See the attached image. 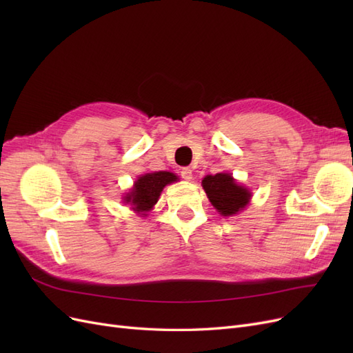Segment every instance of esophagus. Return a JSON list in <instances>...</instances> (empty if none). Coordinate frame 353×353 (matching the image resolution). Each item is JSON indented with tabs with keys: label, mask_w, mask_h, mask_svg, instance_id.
Masks as SVG:
<instances>
[{
	"label": "esophagus",
	"mask_w": 353,
	"mask_h": 353,
	"mask_svg": "<svg viewBox=\"0 0 353 353\" xmlns=\"http://www.w3.org/2000/svg\"><path fill=\"white\" fill-rule=\"evenodd\" d=\"M181 176H183L185 181H191L193 179V170H191L190 168H183L181 169Z\"/></svg>",
	"instance_id": "esophagus-1"
}]
</instances>
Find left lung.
Listing matches in <instances>:
<instances>
[{"mask_svg":"<svg viewBox=\"0 0 353 353\" xmlns=\"http://www.w3.org/2000/svg\"><path fill=\"white\" fill-rule=\"evenodd\" d=\"M201 185L208 199L222 216H232L249 205L250 190L237 184L231 174H216L203 178Z\"/></svg>","mask_w":353,"mask_h":353,"instance_id":"8db88e82","label":"left lung"}]
</instances>
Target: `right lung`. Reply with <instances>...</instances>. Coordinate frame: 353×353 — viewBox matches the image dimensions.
Returning a JSON list of instances; mask_svg holds the SVG:
<instances>
[{"label": "right lung", "instance_id": "right-lung-1", "mask_svg": "<svg viewBox=\"0 0 353 353\" xmlns=\"http://www.w3.org/2000/svg\"><path fill=\"white\" fill-rule=\"evenodd\" d=\"M175 181H178V176L172 172H166V170L144 174L138 176L130 193H126L123 197V201L130 203L134 212L145 216L147 212H150L157 203L163 188Z\"/></svg>", "mask_w": 353, "mask_h": 353}]
</instances>
